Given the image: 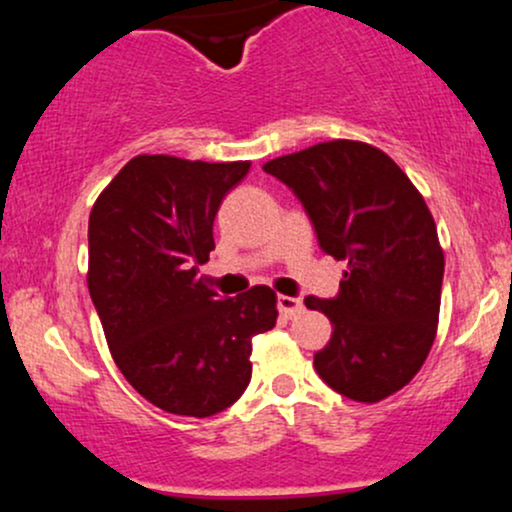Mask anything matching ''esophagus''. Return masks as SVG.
I'll use <instances>...</instances> for the list:
<instances>
[{"instance_id": "34e87169", "label": "esophagus", "mask_w": 512, "mask_h": 512, "mask_svg": "<svg viewBox=\"0 0 512 512\" xmlns=\"http://www.w3.org/2000/svg\"><path fill=\"white\" fill-rule=\"evenodd\" d=\"M276 303H279V313L284 317H296L303 313V301L301 298H293V296H279L276 298Z\"/></svg>"}]
</instances>
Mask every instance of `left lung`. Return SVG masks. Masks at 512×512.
Masks as SVG:
<instances>
[{"label":"left lung","instance_id":"8db88e82","mask_svg":"<svg viewBox=\"0 0 512 512\" xmlns=\"http://www.w3.org/2000/svg\"><path fill=\"white\" fill-rule=\"evenodd\" d=\"M262 168L296 192L320 248L346 260L337 298H305L332 322V339L315 354L317 375L354 402L395 395L438 332L445 257L424 197L385 151L354 139Z\"/></svg>","mask_w":512,"mask_h":512}]
</instances>
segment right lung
<instances>
[{"label": "right lung", "mask_w": 512, "mask_h": 512, "mask_svg": "<svg viewBox=\"0 0 512 512\" xmlns=\"http://www.w3.org/2000/svg\"><path fill=\"white\" fill-rule=\"evenodd\" d=\"M250 161L142 154L125 163L88 216V293L117 368L168 414L214 416L243 395L252 337L276 325V293L223 298L199 279L221 199Z\"/></svg>", "instance_id": "right-lung-1"}]
</instances>
